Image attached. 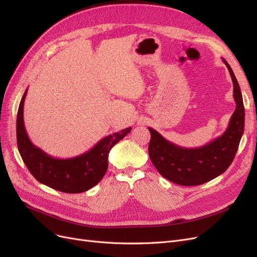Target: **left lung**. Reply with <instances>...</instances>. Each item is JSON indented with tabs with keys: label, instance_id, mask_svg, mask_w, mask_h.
Wrapping results in <instances>:
<instances>
[{
	"label": "left lung",
	"instance_id": "left-lung-1",
	"mask_svg": "<svg viewBox=\"0 0 257 257\" xmlns=\"http://www.w3.org/2000/svg\"><path fill=\"white\" fill-rule=\"evenodd\" d=\"M232 84L236 109L228 126L214 141L198 148H183L167 141L158 131L149 127L151 139L149 157L154 167L167 180L179 185L193 186L206 183L226 170L237 153L244 131V106L235 74L226 61Z\"/></svg>",
	"mask_w": 257,
	"mask_h": 257
}]
</instances>
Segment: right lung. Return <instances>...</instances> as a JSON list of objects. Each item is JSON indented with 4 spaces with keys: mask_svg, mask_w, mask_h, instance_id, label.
<instances>
[{
    "mask_svg": "<svg viewBox=\"0 0 257 257\" xmlns=\"http://www.w3.org/2000/svg\"><path fill=\"white\" fill-rule=\"evenodd\" d=\"M28 89L23 94L17 113L18 150L26 166L38 182L63 193H82L102 180L108 168L111 148L132 130L126 127L104 137L87 152L69 159H57L30 141L23 121V106Z\"/></svg>",
    "mask_w": 257,
    "mask_h": 257,
    "instance_id": "right-lung-1",
    "label": "right lung"
}]
</instances>
